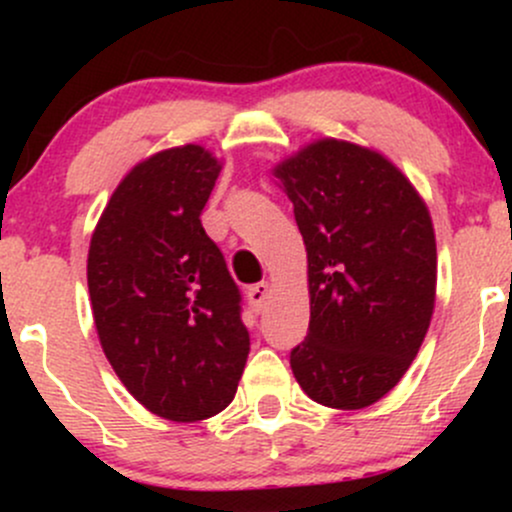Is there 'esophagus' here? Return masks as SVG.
<instances>
[{"instance_id": "obj_1", "label": "esophagus", "mask_w": 512, "mask_h": 512, "mask_svg": "<svg viewBox=\"0 0 512 512\" xmlns=\"http://www.w3.org/2000/svg\"><path fill=\"white\" fill-rule=\"evenodd\" d=\"M269 291H272V286H269L267 281H260V284L250 286V289H248V301H250L252 308L262 310L264 301H267V298H269Z\"/></svg>"}]
</instances>
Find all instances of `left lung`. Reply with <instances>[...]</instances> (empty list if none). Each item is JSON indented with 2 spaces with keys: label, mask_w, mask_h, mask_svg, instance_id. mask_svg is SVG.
Segmentation results:
<instances>
[{
  "label": "left lung",
  "mask_w": 512,
  "mask_h": 512,
  "mask_svg": "<svg viewBox=\"0 0 512 512\" xmlns=\"http://www.w3.org/2000/svg\"><path fill=\"white\" fill-rule=\"evenodd\" d=\"M272 175L308 252L310 325L293 375L317 404L366 409L402 380L431 325V214L390 158L344 139H315Z\"/></svg>",
  "instance_id": "obj_1"
}]
</instances>
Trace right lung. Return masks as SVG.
Here are the masks:
<instances>
[{
    "label": "right lung",
    "mask_w": 512,
    "mask_h": 512,
    "mask_svg": "<svg viewBox=\"0 0 512 512\" xmlns=\"http://www.w3.org/2000/svg\"><path fill=\"white\" fill-rule=\"evenodd\" d=\"M221 161L199 144L139 161L88 245V296L110 366L161 419L192 424L233 402L250 337L226 260L204 233Z\"/></svg>",
    "instance_id": "right-lung-1"
}]
</instances>
